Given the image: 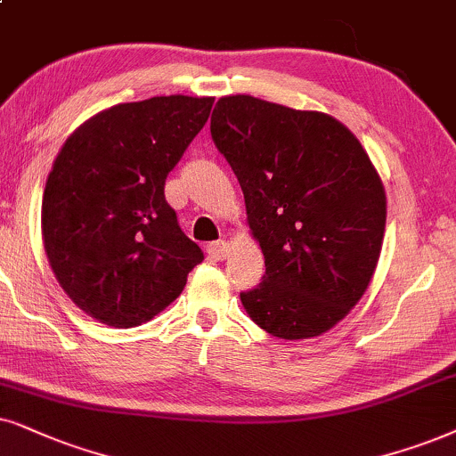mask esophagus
Segmentation results:
<instances>
[{
    "mask_svg": "<svg viewBox=\"0 0 456 456\" xmlns=\"http://www.w3.org/2000/svg\"><path fill=\"white\" fill-rule=\"evenodd\" d=\"M229 252H232V244L224 240L212 241V244L208 246V255H210V258H215V261H224V258L229 256Z\"/></svg>",
    "mask_w": 456,
    "mask_h": 456,
    "instance_id": "1",
    "label": "esophagus"
}]
</instances>
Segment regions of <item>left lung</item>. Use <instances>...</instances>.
Masks as SVG:
<instances>
[{
    "mask_svg": "<svg viewBox=\"0 0 456 456\" xmlns=\"http://www.w3.org/2000/svg\"><path fill=\"white\" fill-rule=\"evenodd\" d=\"M265 256L241 292L248 318L286 341L320 337L364 297L381 256L387 198L354 132L332 115L232 94L210 119Z\"/></svg>",
    "mask_w": 456,
    "mask_h": 456,
    "instance_id": "8db88e82",
    "label": "left lung"
}]
</instances>
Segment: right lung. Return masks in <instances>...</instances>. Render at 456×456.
<instances>
[{"label":"right lung","mask_w":456,"mask_h":456,"mask_svg":"<svg viewBox=\"0 0 456 456\" xmlns=\"http://www.w3.org/2000/svg\"><path fill=\"white\" fill-rule=\"evenodd\" d=\"M212 96L119 102L77 126L45 181L52 273L92 320L134 328L161 314L201 263L164 198L168 172L208 122Z\"/></svg>","instance_id":"obj_1"}]
</instances>
